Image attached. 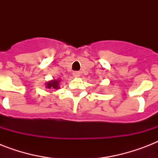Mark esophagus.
<instances>
[{
	"mask_svg": "<svg viewBox=\"0 0 158 158\" xmlns=\"http://www.w3.org/2000/svg\"><path fill=\"white\" fill-rule=\"evenodd\" d=\"M73 75H74V77H79V76H80V72L74 71V72H73Z\"/></svg>",
	"mask_w": 158,
	"mask_h": 158,
	"instance_id": "obj_1",
	"label": "esophagus"
}]
</instances>
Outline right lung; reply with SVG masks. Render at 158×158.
Returning a JSON list of instances; mask_svg holds the SVG:
<instances>
[{
	"instance_id": "obj_1",
	"label": "right lung",
	"mask_w": 158,
	"mask_h": 158,
	"mask_svg": "<svg viewBox=\"0 0 158 158\" xmlns=\"http://www.w3.org/2000/svg\"><path fill=\"white\" fill-rule=\"evenodd\" d=\"M60 80H52L48 82L47 84V89H57L59 88Z\"/></svg>"
}]
</instances>
